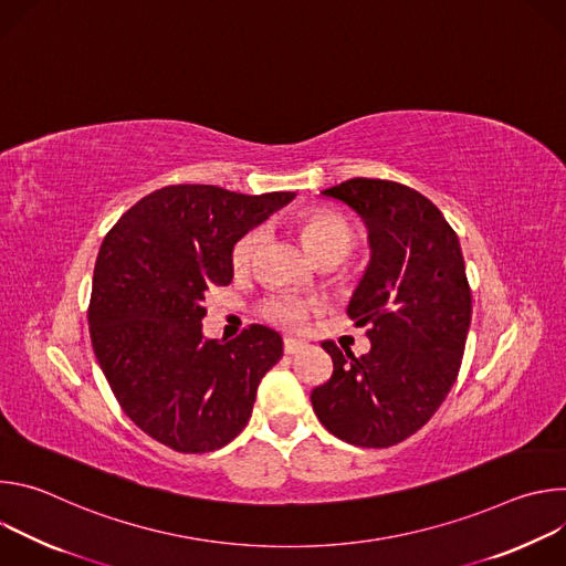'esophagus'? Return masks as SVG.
I'll use <instances>...</instances> for the list:
<instances>
[{
	"label": "esophagus",
	"instance_id": "esophagus-1",
	"mask_svg": "<svg viewBox=\"0 0 566 566\" xmlns=\"http://www.w3.org/2000/svg\"><path fill=\"white\" fill-rule=\"evenodd\" d=\"M306 345L302 343V340H293V338H286L284 340V352L289 354V356H293V354H297V352H302Z\"/></svg>",
	"mask_w": 566,
	"mask_h": 566
}]
</instances>
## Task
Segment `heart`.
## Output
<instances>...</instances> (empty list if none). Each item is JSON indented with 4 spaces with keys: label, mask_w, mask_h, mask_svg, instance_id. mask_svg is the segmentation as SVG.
<instances>
[{
    "label": "heart",
    "mask_w": 566,
    "mask_h": 566,
    "mask_svg": "<svg viewBox=\"0 0 566 566\" xmlns=\"http://www.w3.org/2000/svg\"><path fill=\"white\" fill-rule=\"evenodd\" d=\"M300 232L304 239V247L317 262L327 260V258L345 260L349 255V251L354 249L352 226L334 212L306 214L300 223ZM262 241H264L262 228H253L237 239V244L232 247V269L237 273H244L253 266ZM262 313L266 319L275 322V325H280V327L300 329L304 322V315H306V304L295 297L275 295L264 302Z\"/></svg>",
    "instance_id": "obj_1"
}]
</instances>
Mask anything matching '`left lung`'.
<instances>
[{"label": "left lung", "instance_id": "1", "mask_svg": "<svg viewBox=\"0 0 566 566\" xmlns=\"http://www.w3.org/2000/svg\"><path fill=\"white\" fill-rule=\"evenodd\" d=\"M365 223L369 264L347 313L371 349L356 358L332 340V378L311 391L313 412L334 437L389 448L421 430L457 380L472 295L459 237L421 192L380 179L322 190Z\"/></svg>", "mask_w": 566, "mask_h": 566}]
</instances>
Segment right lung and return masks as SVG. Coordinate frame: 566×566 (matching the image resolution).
<instances>
[{"instance_id": "add662e5", "label": "right lung", "mask_w": 566, "mask_h": 566, "mask_svg": "<svg viewBox=\"0 0 566 566\" xmlns=\"http://www.w3.org/2000/svg\"><path fill=\"white\" fill-rule=\"evenodd\" d=\"M293 197L168 186L107 232L94 269L92 345L123 412L158 443L201 454L247 428L282 336L251 325L228 343L206 338L203 300L230 284L237 239Z\"/></svg>"}]
</instances>
